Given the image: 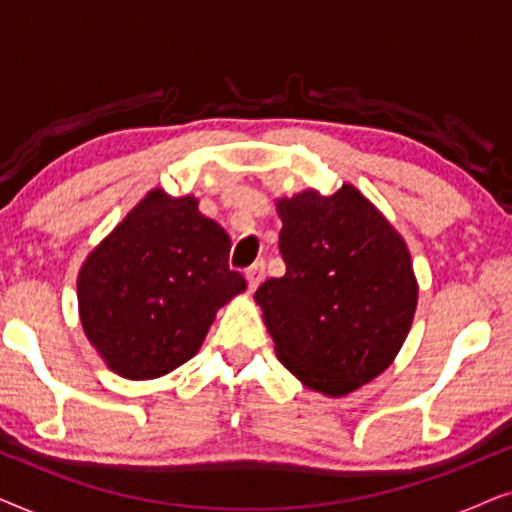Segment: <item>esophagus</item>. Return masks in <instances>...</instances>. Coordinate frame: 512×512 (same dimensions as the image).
Returning a JSON list of instances; mask_svg holds the SVG:
<instances>
[{
	"mask_svg": "<svg viewBox=\"0 0 512 512\" xmlns=\"http://www.w3.org/2000/svg\"><path fill=\"white\" fill-rule=\"evenodd\" d=\"M244 277H247V282H249V291H256L258 284H261L263 277H265V263L256 261L254 265H251V268H247Z\"/></svg>",
	"mask_w": 512,
	"mask_h": 512,
	"instance_id": "1",
	"label": "esophagus"
}]
</instances>
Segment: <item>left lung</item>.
Returning <instances> with one entry per match:
<instances>
[{
    "label": "left lung",
    "mask_w": 512,
    "mask_h": 512,
    "mask_svg": "<svg viewBox=\"0 0 512 512\" xmlns=\"http://www.w3.org/2000/svg\"><path fill=\"white\" fill-rule=\"evenodd\" d=\"M284 277L256 303L277 359L307 389L340 398L382 375L408 338L419 286L408 244L352 184L277 200Z\"/></svg>",
    "instance_id": "1"
}]
</instances>
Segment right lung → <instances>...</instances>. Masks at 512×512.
<instances>
[{"label": "right lung", "mask_w": 512, "mask_h": 512, "mask_svg": "<svg viewBox=\"0 0 512 512\" xmlns=\"http://www.w3.org/2000/svg\"><path fill=\"white\" fill-rule=\"evenodd\" d=\"M230 237L198 198L153 188L90 251L76 279L90 345L125 380H156L193 359L216 312L247 289Z\"/></svg>", "instance_id": "1"}]
</instances>
